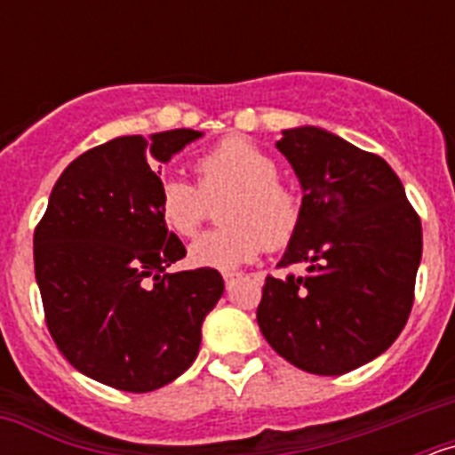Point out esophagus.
I'll list each match as a JSON object with an SVG mask.
<instances>
[{
	"label": "esophagus",
	"instance_id": "1",
	"mask_svg": "<svg viewBox=\"0 0 455 455\" xmlns=\"http://www.w3.org/2000/svg\"><path fill=\"white\" fill-rule=\"evenodd\" d=\"M241 275H243V273H239V271H223V280L228 287H232V284H235Z\"/></svg>",
	"mask_w": 455,
	"mask_h": 455
}]
</instances>
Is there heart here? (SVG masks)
Masks as SVG:
<instances>
[{
    "label": "heart",
    "mask_w": 455,
    "mask_h": 455,
    "mask_svg": "<svg viewBox=\"0 0 455 455\" xmlns=\"http://www.w3.org/2000/svg\"><path fill=\"white\" fill-rule=\"evenodd\" d=\"M196 184L168 178L159 187V216L178 236H193L209 214V203L230 196L225 228L198 236L191 259L200 267L230 268L255 262L264 246L280 251L299 232L300 193L277 178V162L243 136H228L193 164Z\"/></svg>",
    "instance_id": "obj_1"
}]
</instances>
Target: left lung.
I'll return each mask as SVG.
<instances>
[{
  "label": "left lung",
  "mask_w": 455,
  "mask_h": 455,
  "mask_svg": "<svg viewBox=\"0 0 455 455\" xmlns=\"http://www.w3.org/2000/svg\"><path fill=\"white\" fill-rule=\"evenodd\" d=\"M303 187V219L267 277L257 323L277 355L316 376L371 363L401 335L415 303L421 220L385 159L319 127L275 143Z\"/></svg>",
  "instance_id": "obj_1"
}]
</instances>
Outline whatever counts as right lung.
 Returning a JSON list of instances; mask_svg holds the SVG:
<instances>
[{"label": "right lung", "instance_id": "add662e5", "mask_svg": "<svg viewBox=\"0 0 455 455\" xmlns=\"http://www.w3.org/2000/svg\"><path fill=\"white\" fill-rule=\"evenodd\" d=\"M198 136L172 130L91 148L61 172L36 225L47 331L72 367L108 387L143 394L182 376L223 296L216 268L166 271L187 248L159 216L150 164Z\"/></svg>", "mask_w": 455, "mask_h": 455}]
</instances>
